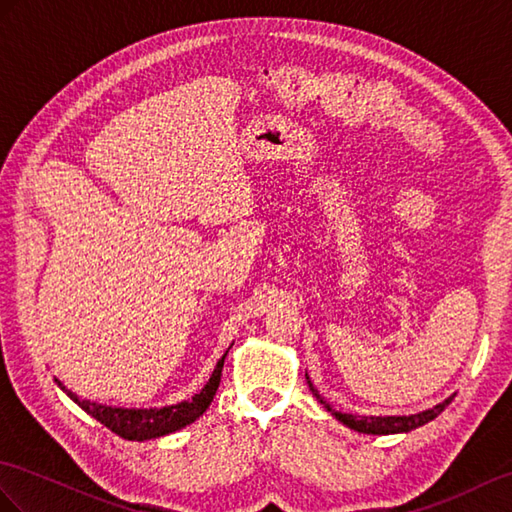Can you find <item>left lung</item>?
<instances>
[{
	"label": "left lung",
	"instance_id": "1",
	"mask_svg": "<svg viewBox=\"0 0 512 512\" xmlns=\"http://www.w3.org/2000/svg\"><path fill=\"white\" fill-rule=\"evenodd\" d=\"M306 380H308V386L310 391H313V395L319 400V404H323V408L328 410V413L332 417L339 419L343 426L352 428L356 432H363V434H404V432H410L415 430L419 426H426L428 421H432L434 417H439L445 406L450 404L454 400V395L447 397V400H443L441 404H436L432 408H426L421 410V413H415V415H386V417H356V415H350V413H341V410H334L323 397L319 395V391L313 386V382H310L308 373H306Z\"/></svg>",
	"mask_w": 512,
	"mask_h": 512
}]
</instances>
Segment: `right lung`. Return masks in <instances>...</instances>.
I'll list each match as a JSON object with an SVG mask.
<instances>
[{
  "instance_id": "obj_1",
  "label": "right lung",
  "mask_w": 512,
  "mask_h": 512,
  "mask_svg": "<svg viewBox=\"0 0 512 512\" xmlns=\"http://www.w3.org/2000/svg\"><path fill=\"white\" fill-rule=\"evenodd\" d=\"M230 347L226 350V354L219 358L213 376H210V380L204 384L202 391L195 393L191 400L162 406V408H119V406L97 404L91 400H82V397H78L71 389H67V386L58 378L54 380L60 389L84 410V413H89L93 419L104 423L108 430L119 434L121 439L149 441V439H158V436L178 432L206 413V408L210 406V402H213V397L219 389L223 360H226Z\"/></svg>"
}]
</instances>
